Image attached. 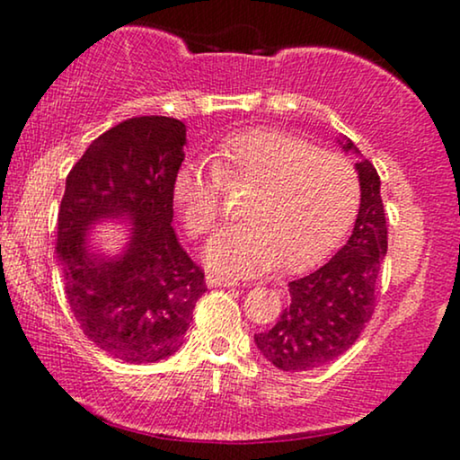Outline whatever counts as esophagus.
I'll use <instances>...</instances> for the list:
<instances>
[{
    "label": "esophagus",
    "instance_id": "obj_1",
    "mask_svg": "<svg viewBox=\"0 0 460 460\" xmlns=\"http://www.w3.org/2000/svg\"><path fill=\"white\" fill-rule=\"evenodd\" d=\"M207 287H236L238 282L236 280H230V279H222V276L217 274H207Z\"/></svg>",
    "mask_w": 460,
    "mask_h": 460
}]
</instances>
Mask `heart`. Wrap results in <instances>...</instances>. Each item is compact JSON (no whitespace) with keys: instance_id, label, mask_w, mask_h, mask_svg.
<instances>
[{"instance_id":"heart-1","label":"heart","mask_w":460,"mask_h":460,"mask_svg":"<svg viewBox=\"0 0 460 460\" xmlns=\"http://www.w3.org/2000/svg\"><path fill=\"white\" fill-rule=\"evenodd\" d=\"M211 172L186 163L172 197L192 236L211 232L222 213V186L247 190L244 222L213 236L205 261L224 276H253L279 266L305 270L329 255L354 224L360 180L345 156L318 150L279 129H249L217 144Z\"/></svg>"}]
</instances>
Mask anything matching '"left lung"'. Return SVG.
<instances>
[{
	"instance_id": "left-lung-1",
	"label": "left lung",
	"mask_w": 460,
	"mask_h": 460,
	"mask_svg": "<svg viewBox=\"0 0 460 460\" xmlns=\"http://www.w3.org/2000/svg\"><path fill=\"white\" fill-rule=\"evenodd\" d=\"M345 153L360 155L348 137ZM360 209L349 241L316 272L288 282L291 304L255 345L268 362L287 373L324 367L348 351L375 312V287L387 253V224L381 180L373 163H356Z\"/></svg>"
}]
</instances>
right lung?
<instances>
[{
    "label": "right lung",
    "mask_w": 460,
    "mask_h": 460,
    "mask_svg": "<svg viewBox=\"0 0 460 460\" xmlns=\"http://www.w3.org/2000/svg\"><path fill=\"white\" fill-rule=\"evenodd\" d=\"M184 144L178 119H128L87 146L60 203L56 255L68 305L93 345L129 364L175 354L207 291L172 226ZM102 221L130 224L117 256L93 247L89 232Z\"/></svg>",
    "instance_id": "right-lung-1"
}]
</instances>
